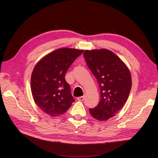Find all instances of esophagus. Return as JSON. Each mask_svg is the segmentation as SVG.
Returning a JSON list of instances; mask_svg holds the SVG:
<instances>
[{
  "instance_id": "34e87169",
  "label": "esophagus",
  "mask_w": 158,
  "mask_h": 158,
  "mask_svg": "<svg viewBox=\"0 0 158 158\" xmlns=\"http://www.w3.org/2000/svg\"><path fill=\"white\" fill-rule=\"evenodd\" d=\"M84 99H85V96H80V97H78V98H77V100H78L79 101H83V100H84Z\"/></svg>"
}]
</instances>
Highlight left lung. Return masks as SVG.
<instances>
[{
	"label": "left lung",
	"instance_id": "1",
	"mask_svg": "<svg viewBox=\"0 0 158 158\" xmlns=\"http://www.w3.org/2000/svg\"><path fill=\"white\" fill-rule=\"evenodd\" d=\"M83 56L99 84L100 100L90 115L99 121L108 120L125 104L132 86L130 71L118 56L108 49L85 50Z\"/></svg>",
	"mask_w": 158,
	"mask_h": 158
}]
</instances>
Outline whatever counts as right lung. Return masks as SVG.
<instances>
[{"mask_svg": "<svg viewBox=\"0 0 158 158\" xmlns=\"http://www.w3.org/2000/svg\"><path fill=\"white\" fill-rule=\"evenodd\" d=\"M83 50L62 48L40 59L35 65L31 77V89L35 104L51 117L64 114L75 100L65 74Z\"/></svg>", "mask_w": 158, "mask_h": 158, "instance_id": "obj_1", "label": "right lung"}]
</instances>
